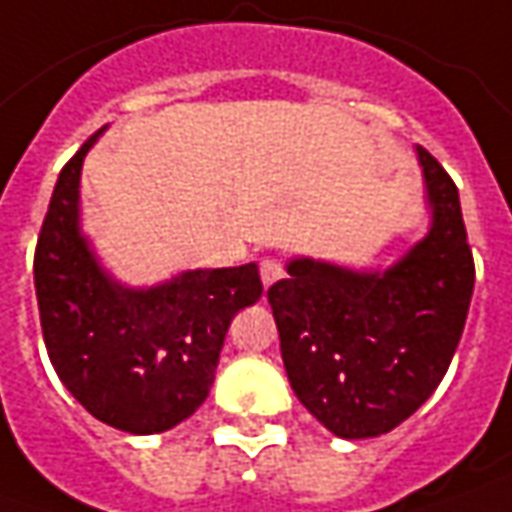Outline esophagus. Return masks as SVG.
I'll return each instance as SVG.
<instances>
[{"label":"esophagus","instance_id":"esophagus-1","mask_svg":"<svg viewBox=\"0 0 512 512\" xmlns=\"http://www.w3.org/2000/svg\"><path fill=\"white\" fill-rule=\"evenodd\" d=\"M282 274H285V268L277 257H266V260H260V280L263 285H274L277 280H282Z\"/></svg>","mask_w":512,"mask_h":512}]
</instances>
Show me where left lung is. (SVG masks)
<instances>
[{
	"label": "left lung",
	"instance_id": "8db88e82",
	"mask_svg": "<svg viewBox=\"0 0 512 512\" xmlns=\"http://www.w3.org/2000/svg\"><path fill=\"white\" fill-rule=\"evenodd\" d=\"M430 235L385 274L293 260L268 288L293 393L338 438L391 432L438 388L474 293V257L460 196L418 146Z\"/></svg>",
	"mask_w": 512,
	"mask_h": 512
}]
</instances>
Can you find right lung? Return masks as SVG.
I'll list each match as a JSON object with an SVG mask.
<instances>
[{
    "label": "right lung",
    "mask_w": 512,
    "mask_h": 512,
    "mask_svg": "<svg viewBox=\"0 0 512 512\" xmlns=\"http://www.w3.org/2000/svg\"><path fill=\"white\" fill-rule=\"evenodd\" d=\"M99 132L57 177L35 246V296L71 396L116 430L152 435L205 402L232 316L255 305L263 282L255 263L196 268L149 291L110 280L80 235L82 157Z\"/></svg>",
    "instance_id": "obj_1"
}]
</instances>
